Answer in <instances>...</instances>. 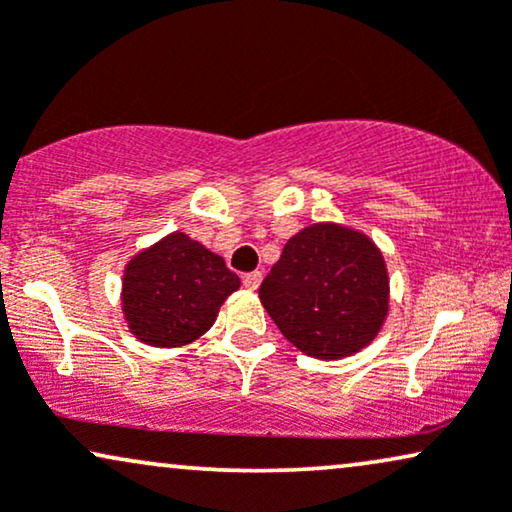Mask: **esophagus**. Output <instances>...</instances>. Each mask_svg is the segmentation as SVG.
Returning a JSON list of instances; mask_svg holds the SVG:
<instances>
[{
  "label": "esophagus",
  "instance_id": "34e87169",
  "mask_svg": "<svg viewBox=\"0 0 512 512\" xmlns=\"http://www.w3.org/2000/svg\"><path fill=\"white\" fill-rule=\"evenodd\" d=\"M261 280H263V272H258V270H254V272H247V275L242 277V282H244V287L247 289H258L261 287Z\"/></svg>",
  "mask_w": 512,
  "mask_h": 512
}]
</instances>
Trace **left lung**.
Masks as SVG:
<instances>
[{
	"label": "left lung",
	"mask_w": 512,
	"mask_h": 512,
	"mask_svg": "<svg viewBox=\"0 0 512 512\" xmlns=\"http://www.w3.org/2000/svg\"><path fill=\"white\" fill-rule=\"evenodd\" d=\"M388 294L376 244L336 223L296 232L258 289L277 329L317 360H341L374 341L388 315Z\"/></svg>",
	"instance_id": "1"
}]
</instances>
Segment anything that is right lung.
Segmentation results:
<instances>
[{
    "instance_id": "1",
    "label": "right lung",
    "mask_w": 512,
    "mask_h": 512,
    "mask_svg": "<svg viewBox=\"0 0 512 512\" xmlns=\"http://www.w3.org/2000/svg\"><path fill=\"white\" fill-rule=\"evenodd\" d=\"M240 277L185 232L152 244L126 263L122 310L131 334L155 348L195 341L216 322Z\"/></svg>"
}]
</instances>
